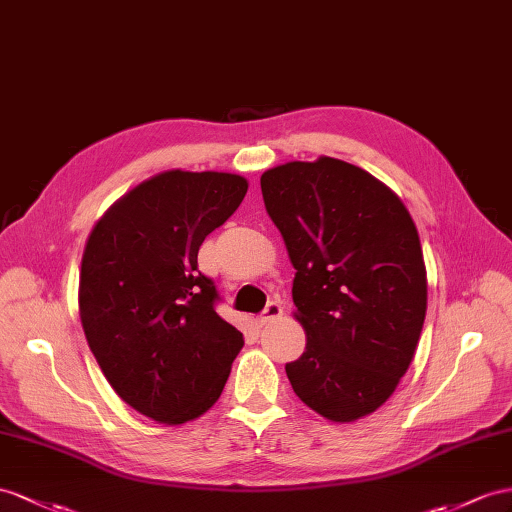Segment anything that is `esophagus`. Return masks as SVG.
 <instances>
[{
    "instance_id": "1",
    "label": "esophagus",
    "mask_w": 512,
    "mask_h": 512,
    "mask_svg": "<svg viewBox=\"0 0 512 512\" xmlns=\"http://www.w3.org/2000/svg\"><path fill=\"white\" fill-rule=\"evenodd\" d=\"M283 316V305L279 303V300H270V303L266 305V309L261 311V316H259V326H266V324H270V322H274V320H279Z\"/></svg>"
}]
</instances>
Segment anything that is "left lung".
I'll use <instances>...</instances> for the list:
<instances>
[{"label": "left lung", "mask_w": 512, "mask_h": 512, "mask_svg": "<svg viewBox=\"0 0 512 512\" xmlns=\"http://www.w3.org/2000/svg\"><path fill=\"white\" fill-rule=\"evenodd\" d=\"M261 194L296 268L292 298L307 333L287 378L309 409L355 422L398 387L422 333L415 222L385 183L335 157L270 168Z\"/></svg>", "instance_id": "obj_1"}]
</instances>
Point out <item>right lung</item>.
<instances>
[{
    "mask_svg": "<svg viewBox=\"0 0 512 512\" xmlns=\"http://www.w3.org/2000/svg\"><path fill=\"white\" fill-rule=\"evenodd\" d=\"M248 183L231 173L168 170L116 201L86 242L80 318L119 396L160 424H183L218 398L242 333L216 313L199 248L240 207Z\"/></svg>",
    "mask_w": 512,
    "mask_h": 512,
    "instance_id": "1",
    "label": "right lung"
}]
</instances>
